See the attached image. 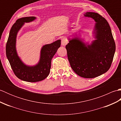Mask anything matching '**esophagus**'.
<instances>
[{
    "label": "esophagus",
    "mask_w": 121,
    "mask_h": 121,
    "mask_svg": "<svg viewBox=\"0 0 121 121\" xmlns=\"http://www.w3.org/2000/svg\"><path fill=\"white\" fill-rule=\"evenodd\" d=\"M68 43V40H66V38H62L61 39V45L63 46H65Z\"/></svg>",
    "instance_id": "obj_1"
}]
</instances>
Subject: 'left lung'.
<instances>
[{
	"label": "left lung",
	"instance_id": "1",
	"mask_svg": "<svg viewBox=\"0 0 121 121\" xmlns=\"http://www.w3.org/2000/svg\"><path fill=\"white\" fill-rule=\"evenodd\" d=\"M85 17L95 21L92 34L95 39L89 43L81 35L68 38L65 46L68 60L72 70L82 78H91L109 70L115 51L111 28L107 20L98 13L86 12Z\"/></svg>",
	"mask_w": 121,
	"mask_h": 121
}]
</instances>
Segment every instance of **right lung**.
<instances>
[{"label":"right lung","mask_w":121,"mask_h":121,"mask_svg":"<svg viewBox=\"0 0 121 121\" xmlns=\"http://www.w3.org/2000/svg\"><path fill=\"white\" fill-rule=\"evenodd\" d=\"M36 19L35 17H29L17 20L10 30L6 48L7 59L15 75L21 80L29 82H39L47 78L50 71L51 59L61 46L60 39L43 45L40 50L39 61L34 65H26L23 62L16 48L17 33L25 23Z\"/></svg>","instance_id":"1"}]
</instances>
